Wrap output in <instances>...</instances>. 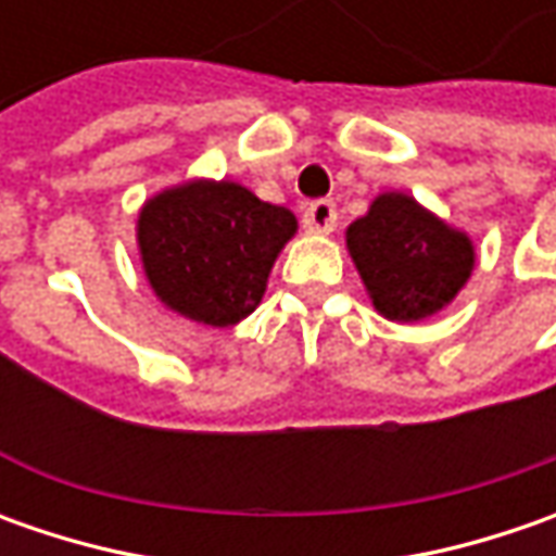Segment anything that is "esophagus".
Instances as JSON below:
<instances>
[{
  "mask_svg": "<svg viewBox=\"0 0 556 556\" xmlns=\"http://www.w3.org/2000/svg\"><path fill=\"white\" fill-rule=\"evenodd\" d=\"M303 225L312 235H331L337 225V206L333 201H312L303 213Z\"/></svg>",
  "mask_w": 556,
  "mask_h": 556,
  "instance_id": "esophagus-1",
  "label": "esophagus"
}]
</instances>
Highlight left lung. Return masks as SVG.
<instances>
[{
  "instance_id": "1",
  "label": "left lung",
  "mask_w": 556,
  "mask_h": 556,
  "mask_svg": "<svg viewBox=\"0 0 556 556\" xmlns=\"http://www.w3.org/2000/svg\"><path fill=\"white\" fill-rule=\"evenodd\" d=\"M346 247L374 309L390 321H420L467 285L473 241L402 191L377 194L346 228Z\"/></svg>"
}]
</instances>
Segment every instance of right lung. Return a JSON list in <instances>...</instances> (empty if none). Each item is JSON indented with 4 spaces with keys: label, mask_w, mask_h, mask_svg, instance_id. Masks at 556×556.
<instances>
[{
    "label": "right lung",
    "mask_w": 556,
    "mask_h": 556,
    "mask_svg": "<svg viewBox=\"0 0 556 556\" xmlns=\"http://www.w3.org/2000/svg\"><path fill=\"white\" fill-rule=\"evenodd\" d=\"M296 235L288 206L238 182H191L144 201L136 225L144 278L185 318L231 328L260 306L281 247Z\"/></svg>",
    "instance_id": "right-lung-1"
}]
</instances>
